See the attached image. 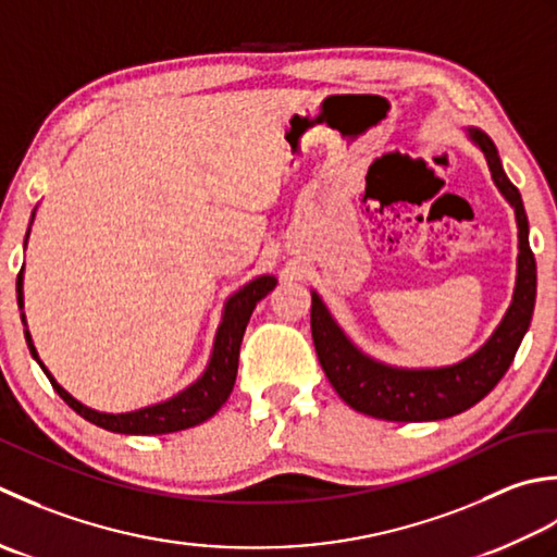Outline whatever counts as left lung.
Listing matches in <instances>:
<instances>
[{
	"label": "left lung",
	"mask_w": 557,
	"mask_h": 557,
	"mask_svg": "<svg viewBox=\"0 0 557 557\" xmlns=\"http://www.w3.org/2000/svg\"><path fill=\"white\" fill-rule=\"evenodd\" d=\"M469 139L485 156L495 187L515 209L517 219V281L512 302L495 326L491 338L454 366L445 368H396L374 360L350 342L342 326L336 324L324 300L312 290V342L322 370L332 387L356 411L394 423L442 421L473 404L495 389L507 368L512 366L521 338L529 332L533 305H536V259L529 247V221L519 189L509 183L503 161L491 136L469 127Z\"/></svg>",
	"instance_id": "left-lung-1"
}]
</instances>
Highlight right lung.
<instances>
[{"label": "right lung", "instance_id": "right-lung-1", "mask_svg": "<svg viewBox=\"0 0 557 557\" xmlns=\"http://www.w3.org/2000/svg\"><path fill=\"white\" fill-rule=\"evenodd\" d=\"M33 219H36V209H33L30 223H33ZM28 233H30V225H28ZM28 233H26V243H28ZM274 288H276V278L264 274V276H257L249 283H245L240 290H235L223 308L219 332H215V338H213L209 366L201 372V377L197 382H191L187 389H183L175 396H170L168 401L146 406V408H139V411H129V413H100V411H96V408H88L78 399H74V396L66 392L62 384H57V380L48 372V368L42 366V360L38 358V350H36V346H33L24 312H21V322H24V326H26L24 334H26V342H28L33 358L38 360L42 372L48 374V380L52 382L54 392L60 394L78 416L86 418L88 423L110 430V433L165 435V433H177V430H187V428H195L203 421H209V418L219 411L225 401H228L235 377H237V358H240V344H243L245 326L249 322V317H252V310L257 308V302ZM16 293H18V310H24V269L18 271Z\"/></svg>", "mask_w": 557, "mask_h": 557}]
</instances>
